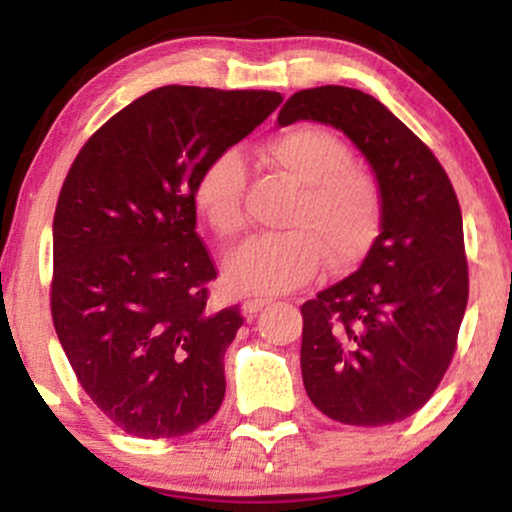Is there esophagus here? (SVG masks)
I'll use <instances>...</instances> for the list:
<instances>
[{"label":"esophagus","instance_id":"esophagus-1","mask_svg":"<svg viewBox=\"0 0 512 512\" xmlns=\"http://www.w3.org/2000/svg\"><path fill=\"white\" fill-rule=\"evenodd\" d=\"M271 300L269 297H248V300L243 302V314L245 316H255L257 312H262L264 307H267Z\"/></svg>","mask_w":512,"mask_h":512}]
</instances>
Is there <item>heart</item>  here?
I'll return each instance as SVG.
<instances>
[{
    "label": "heart",
    "mask_w": 512,
    "mask_h": 512,
    "mask_svg": "<svg viewBox=\"0 0 512 512\" xmlns=\"http://www.w3.org/2000/svg\"><path fill=\"white\" fill-rule=\"evenodd\" d=\"M271 167L297 184L288 231L255 236L226 262V283L243 295H281L307 286L323 260L349 269L366 257L383 224V191L366 167L352 163L340 137L316 125L288 127L260 144ZM245 170L241 155H215L193 184L198 215L222 241L243 231Z\"/></svg>",
    "instance_id": "b5f03b06"
}]
</instances>
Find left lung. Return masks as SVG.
I'll use <instances>...</instances> for the list:
<instances>
[{"instance_id": "8db88e82", "label": "left lung", "mask_w": 512, "mask_h": 512, "mask_svg": "<svg viewBox=\"0 0 512 512\" xmlns=\"http://www.w3.org/2000/svg\"><path fill=\"white\" fill-rule=\"evenodd\" d=\"M297 120L345 132L383 191L361 267L300 307L304 390L338 423H399L423 409L456 352L468 304L461 205L435 153L371 94L302 89L278 113L281 127Z\"/></svg>"}]
</instances>
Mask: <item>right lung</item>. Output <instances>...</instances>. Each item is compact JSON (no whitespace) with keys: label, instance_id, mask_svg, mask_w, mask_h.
I'll return each mask as SVG.
<instances>
[{"label":"right lung","instance_id":"obj_1","mask_svg":"<svg viewBox=\"0 0 512 512\" xmlns=\"http://www.w3.org/2000/svg\"><path fill=\"white\" fill-rule=\"evenodd\" d=\"M278 92L153 89L101 125L61 186L51 319L82 390L127 435H189L222 406L238 304L208 307L200 170L276 111Z\"/></svg>","mask_w":512,"mask_h":512}]
</instances>
